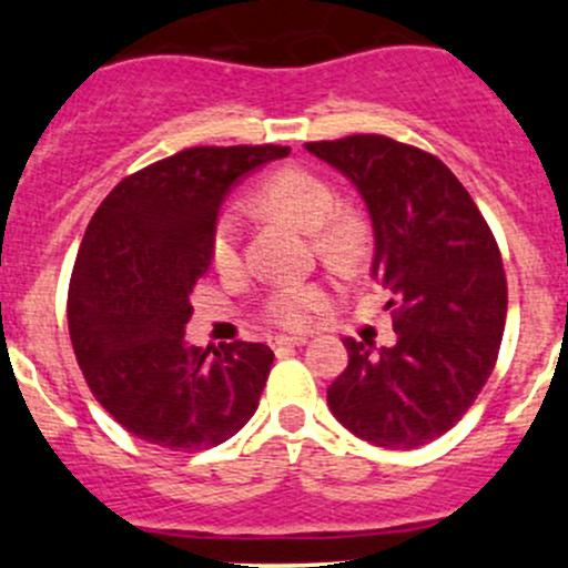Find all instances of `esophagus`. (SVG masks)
Wrapping results in <instances>:
<instances>
[{"label": "esophagus", "mask_w": 568, "mask_h": 568, "mask_svg": "<svg viewBox=\"0 0 568 568\" xmlns=\"http://www.w3.org/2000/svg\"><path fill=\"white\" fill-rule=\"evenodd\" d=\"M307 335H274L272 346L274 348H285V346H305Z\"/></svg>", "instance_id": "obj_1"}]
</instances>
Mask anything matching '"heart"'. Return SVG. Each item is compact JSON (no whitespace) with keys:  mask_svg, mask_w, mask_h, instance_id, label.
Segmentation results:
<instances>
[{"mask_svg":"<svg viewBox=\"0 0 568 568\" xmlns=\"http://www.w3.org/2000/svg\"><path fill=\"white\" fill-rule=\"evenodd\" d=\"M257 209L285 216L305 233H316L318 247L329 257H352L359 247V231L348 216L337 214L341 200L335 186L302 168H283L261 183L255 194ZM244 220L236 205L220 211L211 231V263L220 272H233L242 263ZM326 305V288L318 283H283L268 291V318L283 326L305 324Z\"/></svg>","mask_w":568,"mask_h":568,"instance_id":"obj_1","label":"heart"}]
</instances>
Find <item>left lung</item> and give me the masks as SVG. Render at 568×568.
<instances>
[{"label": "left lung", "instance_id": "left-lung-1", "mask_svg": "<svg viewBox=\"0 0 568 568\" xmlns=\"http://www.w3.org/2000/svg\"><path fill=\"white\" fill-rule=\"evenodd\" d=\"M346 175L374 227L371 277L395 307V346L346 337L326 390L354 437L409 450L443 437L484 390L500 352L508 288L478 205L437 156L382 134L307 142Z\"/></svg>", "mask_w": 568, "mask_h": 568}]
</instances>
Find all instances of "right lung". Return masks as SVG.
Returning <instances> with one entry per match:
<instances>
[{
	"label": "right lung",
	"mask_w": 568,
	"mask_h": 568,
	"mask_svg": "<svg viewBox=\"0 0 568 568\" xmlns=\"http://www.w3.org/2000/svg\"><path fill=\"white\" fill-rule=\"evenodd\" d=\"M291 148H189L123 178L90 220L68 288V329L95 400L134 437L209 450L255 415L274 352L183 337L211 231L244 175Z\"/></svg>",
	"instance_id": "obj_1"
}]
</instances>
